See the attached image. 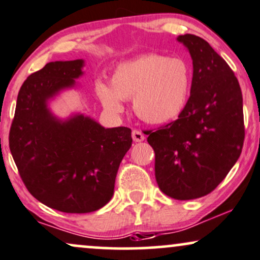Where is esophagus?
I'll use <instances>...</instances> for the list:
<instances>
[{
  "label": "esophagus",
  "instance_id": "obj_1",
  "mask_svg": "<svg viewBox=\"0 0 260 260\" xmlns=\"http://www.w3.org/2000/svg\"><path fill=\"white\" fill-rule=\"evenodd\" d=\"M132 138H133L134 142L140 143V142H143L144 139H145V137H144V134H143L142 132H140V131L134 129L133 132H132Z\"/></svg>",
  "mask_w": 260,
  "mask_h": 260
}]
</instances>
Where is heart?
<instances>
[{"instance_id": "b5f03b06", "label": "heart", "mask_w": 260, "mask_h": 260, "mask_svg": "<svg viewBox=\"0 0 260 260\" xmlns=\"http://www.w3.org/2000/svg\"><path fill=\"white\" fill-rule=\"evenodd\" d=\"M192 70L181 57L148 53L118 64L110 86L98 82L96 95L111 115L123 111L122 100L133 98V110L152 124L170 122L185 109L191 89Z\"/></svg>"}]
</instances>
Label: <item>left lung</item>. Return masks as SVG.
<instances>
[{
    "mask_svg": "<svg viewBox=\"0 0 260 260\" xmlns=\"http://www.w3.org/2000/svg\"><path fill=\"white\" fill-rule=\"evenodd\" d=\"M192 59L187 104L176 121L145 131L161 191L176 200L208 195L239 160L245 140L242 93L226 61L201 37L178 36Z\"/></svg>",
    "mask_w": 260,
    "mask_h": 260,
    "instance_id": "8db88e82",
    "label": "left lung"
}]
</instances>
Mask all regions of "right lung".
Returning a JSON list of instances; mask_svg holds the SVG:
<instances>
[{"label":"right lung","instance_id":"right-lung-1","mask_svg":"<svg viewBox=\"0 0 260 260\" xmlns=\"http://www.w3.org/2000/svg\"><path fill=\"white\" fill-rule=\"evenodd\" d=\"M83 64L51 61L31 74L9 131V149L26 189L64 213H89L110 201L118 167L132 146L129 128H104L83 115L61 121L49 111L48 99L74 87Z\"/></svg>","mask_w":260,"mask_h":260}]
</instances>
